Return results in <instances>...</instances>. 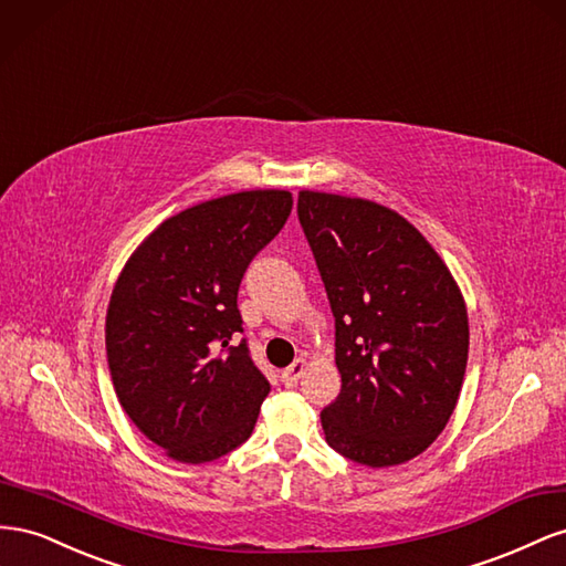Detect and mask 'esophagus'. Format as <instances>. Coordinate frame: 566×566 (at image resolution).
Segmentation results:
<instances>
[{"instance_id": "obj_1", "label": "esophagus", "mask_w": 566, "mask_h": 566, "mask_svg": "<svg viewBox=\"0 0 566 566\" xmlns=\"http://www.w3.org/2000/svg\"><path fill=\"white\" fill-rule=\"evenodd\" d=\"M305 363L303 358H298V360H294L292 365H289L284 373H282V381H284V386H289V389H292V386H296L298 384V379L303 377V373H305Z\"/></svg>"}]
</instances>
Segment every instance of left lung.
I'll use <instances>...</instances> for the list:
<instances>
[{
    "mask_svg": "<svg viewBox=\"0 0 566 566\" xmlns=\"http://www.w3.org/2000/svg\"><path fill=\"white\" fill-rule=\"evenodd\" d=\"M298 222L332 305L342 391L327 443L358 464H402L436 441L462 389L470 325L453 274L375 201L298 191Z\"/></svg>",
    "mask_w": 566,
    "mask_h": 566,
    "instance_id": "obj_1",
    "label": "left lung"
}]
</instances>
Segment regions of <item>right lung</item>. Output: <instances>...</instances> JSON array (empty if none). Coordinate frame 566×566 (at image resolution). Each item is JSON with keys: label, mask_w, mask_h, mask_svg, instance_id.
Returning <instances> with one entry per match:
<instances>
[{"label": "right lung", "mask_w": 566, "mask_h": 566, "mask_svg": "<svg viewBox=\"0 0 566 566\" xmlns=\"http://www.w3.org/2000/svg\"><path fill=\"white\" fill-rule=\"evenodd\" d=\"M289 191L255 189L168 218L123 268L106 313L113 389L135 427L187 464L244 443L270 381L237 308L253 258L292 213Z\"/></svg>", "instance_id": "add662e5"}]
</instances>
